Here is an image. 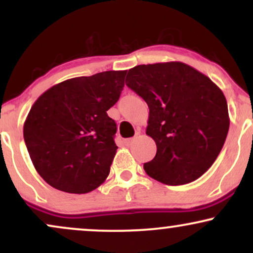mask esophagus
I'll list each match as a JSON object with an SVG mask.
<instances>
[{"instance_id":"esophagus-1","label":"esophagus","mask_w":253,"mask_h":253,"mask_svg":"<svg viewBox=\"0 0 253 253\" xmlns=\"http://www.w3.org/2000/svg\"><path fill=\"white\" fill-rule=\"evenodd\" d=\"M133 143H134V138H129L125 140V145H126V146H130Z\"/></svg>"}]
</instances>
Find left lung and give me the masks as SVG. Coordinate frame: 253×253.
<instances>
[{
    "instance_id": "left-lung-1",
    "label": "left lung",
    "mask_w": 253,
    "mask_h": 253,
    "mask_svg": "<svg viewBox=\"0 0 253 253\" xmlns=\"http://www.w3.org/2000/svg\"><path fill=\"white\" fill-rule=\"evenodd\" d=\"M126 81L150 108L146 134L155 140L157 153L144 164L145 172L168 185L201 177L215 162L228 133L221 89L181 62L134 66Z\"/></svg>"
}]
</instances>
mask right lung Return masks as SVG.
<instances>
[{
  "mask_svg": "<svg viewBox=\"0 0 253 253\" xmlns=\"http://www.w3.org/2000/svg\"><path fill=\"white\" fill-rule=\"evenodd\" d=\"M124 71L75 77L51 86L33 103L24 124L31 161L46 183L86 194L109 175L117 153V124L107 114L120 97Z\"/></svg>",
  "mask_w": 253,
  "mask_h": 253,
  "instance_id": "add662e5",
  "label": "right lung"
}]
</instances>
